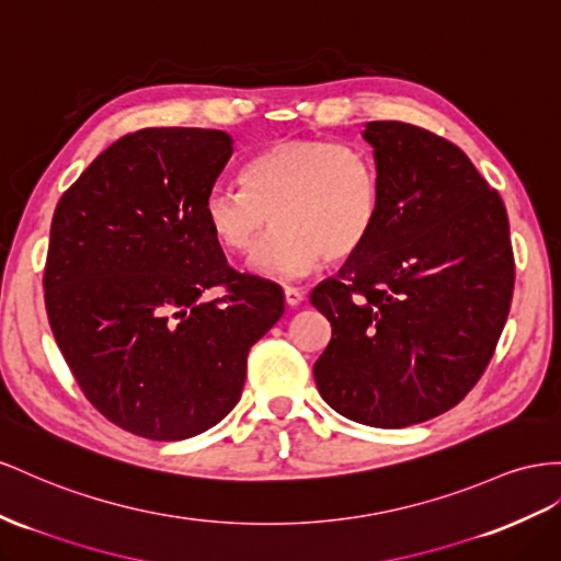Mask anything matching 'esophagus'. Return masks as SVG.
<instances>
[{"instance_id": "esophagus-1", "label": "esophagus", "mask_w": 561, "mask_h": 561, "mask_svg": "<svg viewBox=\"0 0 561 561\" xmlns=\"http://www.w3.org/2000/svg\"><path fill=\"white\" fill-rule=\"evenodd\" d=\"M283 295H285V305L290 307V309H295V307H299L301 301H305V293L299 290V287H290V285H285V290H283Z\"/></svg>"}]
</instances>
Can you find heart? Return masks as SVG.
I'll return each mask as SVG.
<instances>
[{
	"label": "heart",
	"mask_w": 561,
	"mask_h": 561,
	"mask_svg": "<svg viewBox=\"0 0 561 561\" xmlns=\"http://www.w3.org/2000/svg\"><path fill=\"white\" fill-rule=\"evenodd\" d=\"M243 186H215L205 219L226 252L252 250L256 276L293 280L328 262L354 256L380 219V176L358 146L330 139H280L254 153L240 172Z\"/></svg>",
	"instance_id": "heart-1"
}]
</instances>
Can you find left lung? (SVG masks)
I'll return each mask as SVG.
<instances>
[{
  "label": "left lung",
  "instance_id": "left-lung-1",
  "mask_svg": "<svg viewBox=\"0 0 561 561\" xmlns=\"http://www.w3.org/2000/svg\"><path fill=\"white\" fill-rule=\"evenodd\" d=\"M360 136L380 219L311 293L332 325L313 380L340 415L401 430L450 411L486 370L512 305L510 221L456 144L397 119Z\"/></svg>",
  "mask_w": 561,
  "mask_h": 561
}]
</instances>
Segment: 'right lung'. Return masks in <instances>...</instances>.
<instances>
[{
    "label": "right lung",
    "mask_w": 561,
    "mask_h": 561,
    "mask_svg": "<svg viewBox=\"0 0 561 561\" xmlns=\"http://www.w3.org/2000/svg\"><path fill=\"white\" fill-rule=\"evenodd\" d=\"M233 153L219 129L123 136L58 201L44 305L84 397L153 442L215 427L245 385L248 352L283 316V290L238 274L205 219ZM219 289L217 300H205Z\"/></svg>",
    "instance_id": "1"
}]
</instances>
